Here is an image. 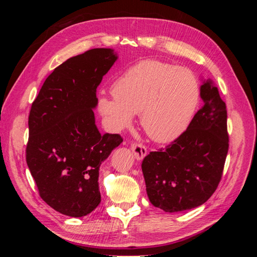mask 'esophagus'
I'll use <instances>...</instances> for the list:
<instances>
[{
    "label": "esophagus",
    "mask_w": 257,
    "mask_h": 257,
    "mask_svg": "<svg viewBox=\"0 0 257 257\" xmlns=\"http://www.w3.org/2000/svg\"><path fill=\"white\" fill-rule=\"evenodd\" d=\"M131 149L133 151L134 157L137 161H142L147 155V148L142 144H137V143L132 144Z\"/></svg>",
    "instance_id": "34e87169"
}]
</instances>
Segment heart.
<instances>
[{
  "label": "heart",
  "mask_w": 257,
  "mask_h": 257,
  "mask_svg": "<svg viewBox=\"0 0 257 257\" xmlns=\"http://www.w3.org/2000/svg\"><path fill=\"white\" fill-rule=\"evenodd\" d=\"M111 94L113 97L102 96L97 102L108 128H126L139 113L147 135L168 143L189 126L199 102V83L188 68L146 60L114 80Z\"/></svg>",
  "instance_id": "b5f03b06"
}]
</instances>
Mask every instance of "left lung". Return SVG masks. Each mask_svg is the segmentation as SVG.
I'll return each instance as SVG.
<instances>
[{
  "label": "left lung",
  "instance_id": "8db88e82",
  "mask_svg": "<svg viewBox=\"0 0 257 257\" xmlns=\"http://www.w3.org/2000/svg\"><path fill=\"white\" fill-rule=\"evenodd\" d=\"M204 106L165 149L150 152L142 169L150 203L165 212L205 204L221 181L228 152L226 105L212 80H203Z\"/></svg>",
  "mask_w": 257,
  "mask_h": 257
}]
</instances>
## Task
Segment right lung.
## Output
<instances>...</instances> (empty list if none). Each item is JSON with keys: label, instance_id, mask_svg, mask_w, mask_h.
<instances>
[{"label": "right lung", "instance_id": "1", "mask_svg": "<svg viewBox=\"0 0 257 257\" xmlns=\"http://www.w3.org/2000/svg\"><path fill=\"white\" fill-rule=\"evenodd\" d=\"M116 59L110 48L69 58L31 107L27 164L43 200L62 214L81 217L99 205L100 164L123 142L119 134H100L93 112L96 89Z\"/></svg>", "mask_w": 257, "mask_h": 257}]
</instances>
